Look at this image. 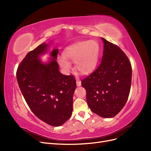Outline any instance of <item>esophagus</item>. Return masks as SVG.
<instances>
[{"label":"esophagus","instance_id":"34e87169","mask_svg":"<svg viewBox=\"0 0 151 151\" xmlns=\"http://www.w3.org/2000/svg\"><path fill=\"white\" fill-rule=\"evenodd\" d=\"M76 84H77V86H81V81H76Z\"/></svg>","mask_w":151,"mask_h":151}]
</instances>
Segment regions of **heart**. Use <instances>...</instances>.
I'll list each match as a JSON object with an SVG mask.
<instances>
[{"mask_svg":"<svg viewBox=\"0 0 151 151\" xmlns=\"http://www.w3.org/2000/svg\"><path fill=\"white\" fill-rule=\"evenodd\" d=\"M99 45L95 41H81L73 43L65 48L63 57L59 58V63L65 70L70 67V63L75 62L76 70L81 74L88 76L94 71L97 66L99 55Z\"/></svg>","mask_w":151,"mask_h":151,"instance_id":"heart-1","label":"heart"}]
</instances>
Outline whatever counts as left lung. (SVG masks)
Listing matches in <instances>:
<instances>
[{
    "instance_id": "left-lung-1",
    "label": "left lung",
    "mask_w": 151,
    "mask_h": 151,
    "mask_svg": "<svg viewBox=\"0 0 151 151\" xmlns=\"http://www.w3.org/2000/svg\"><path fill=\"white\" fill-rule=\"evenodd\" d=\"M104 44L101 64L82 81L91 110L106 118L116 115L129 98L132 66L125 53L116 45L101 38Z\"/></svg>"
}]
</instances>
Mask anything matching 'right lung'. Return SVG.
Masks as SVG:
<instances>
[{
    "label": "right lung",
    "mask_w": 151,
    "mask_h": 151,
    "mask_svg": "<svg viewBox=\"0 0 151 151\" xmlns=\"http://www.w3.org/2000/svg\"><path fill=\"white\" fill-rule=\"evenodd\" d=\"M52 42L40 45L26 55L17 70V81L31 110L41 120L53 127L65 123L72 115L76 81L72 76L59 71L58 48L50 52L47 62L41 56L47 53Z\"/></svg>",
    "instance_id": "obj_1"
}]
</instances>
